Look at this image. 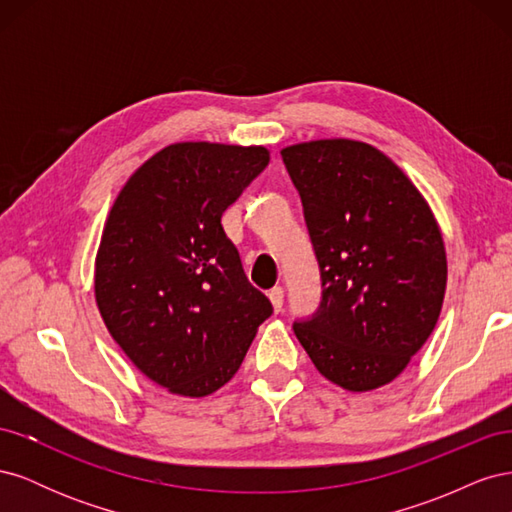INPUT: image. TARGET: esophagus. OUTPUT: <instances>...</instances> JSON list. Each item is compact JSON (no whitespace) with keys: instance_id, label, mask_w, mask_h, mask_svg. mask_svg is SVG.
I'll use <instances>...</instances> for the list:
<instances>
[{"instance_id":"obj_1","label":"esophagus","mask_w":512,"mask_h":512,"mask_svg":"<svg viewBox=\"0 0 512 512\" xmlns=\"http://www.w3.org/2000/svg\"><path fill=\"white\" fill-rule=\"evenodd\" d=\"M269 299H271V305L275 312H280L282 305H284V288L282 286H273L269 290Z\"/></svg>"}]
</instances>
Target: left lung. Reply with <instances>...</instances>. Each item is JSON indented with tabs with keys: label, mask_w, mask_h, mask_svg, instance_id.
<instances>
[{
	"label": "left lung",
	"mask_w": 512,
	"mask_h": 512,
	"mask_svg": "<svg viewBox=\"0 0 512 512\" xmlns=\"http://www.w3.org/2000/svg\"><path fill=\"white\" fill-rule=\"evenodd\" d=\"M303 203L322 297L294 335L320 374L363 393L395 380L436 327L446 252L425 198L367 143L282 149Z\"/></svg>",
	"instance_id": "1"
}]
</instances>
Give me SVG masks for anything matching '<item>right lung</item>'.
Here are the masks:
<instances>
[{"mask_svg": "<svg viewBox=\"0 0 512 512\" xmlns=\"http://www.w3.org/2000/svg\"><path fill=\"white\" fill-rule=\"evenodd\" d=\"M269 164L265 147L177 143L123 185L96 256V303L119 348L183 397L241 367L271 301L247 282L222 213Z\"/></svg>", "mask_w": 512, "mask_h": 512, "instance_id": "obj_1", "label": "right lung"}]
</instances>
